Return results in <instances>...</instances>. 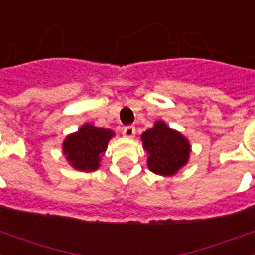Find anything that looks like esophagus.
Returning <instances> with one entry per match:
<instances>
[{"label": "esophagus", "mask_w": 255, "mask_h": 255, "mask_svg": "<svg viewBox=\"0 0 255 255\" xmlns=\"http://www.w3.org/2000/svg\"><path fill=\"white\" fill-rule=\"evenodd\" d=\"M122 134H124V137H126V138H133L134 134H136V129H134V126H131V125H129V126H125L124 130H122Z\"/></svg>", "instance_id": "1"}]
</instances>
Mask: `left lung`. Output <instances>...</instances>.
<instances>
[{
	"instance_id": "1",
	"label": "left lung",
	"mask_w": 255,
	"mask_h": 255,
	"mask_svg": "<svg viewBox=\"0 0 255 255\" xmlns=\"http://www.w3.org/2000/svg\"><path fill=\"white\" fill-rule=\"evenodd\" d=\"M147 152L148 169L158 176H176L188 163L191 144L180 131L171 129L165 121H156L151 129L141 134Z\"/></svg>"
}]
</instances>
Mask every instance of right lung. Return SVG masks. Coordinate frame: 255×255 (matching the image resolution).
<instances>
[{
    "label": "right lung",
    "instance_id": "add662e5",
    "mask_svg": "<svg viewBox=\"0 0 255 255\" xmlns=\"http://www.w3.org/2000/svg\"><path fill=\"white\" fill-rule=\"evenodd\" d=\"M114 136L115 133L111 129L84 124L75 133L64 138L61 149L67 162L75 170L89 173L100 167L103 155L107 151L108 141Z\"/></svg>",
    "mask_w": 255,
    "mask_h": 255
}]
</instances>
